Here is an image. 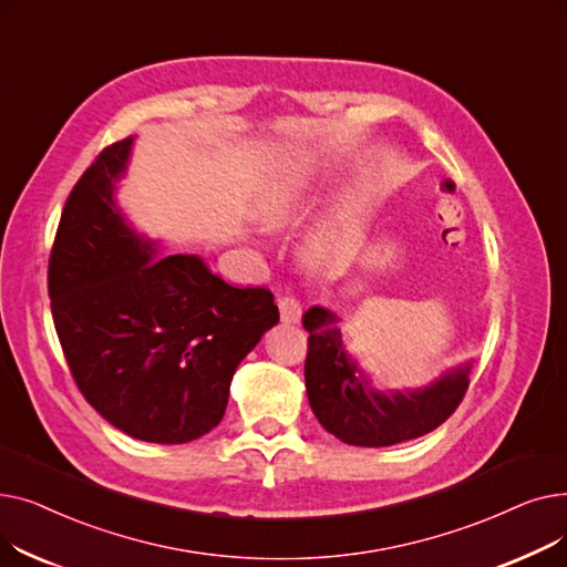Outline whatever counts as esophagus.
I'll list each match as a JSON object with an SVG mask.
<instances>
[{
	"label": "esophagus",
	"instance_id": "obj_1",
	"mask_svg": "<svg viewBox=\"0 0 567 567\" xmlns=\"http://www.w3.org/2000/svg\"><path fill=\"white\" fill-rule=\"evenodd\" d=\"M278 308H280V319L282 321H287V323H299L301 321L303 308H301V301L296 299L293 293H280L278 296Z\"/></svg>",
	"mask_w": 567,
	"mask_h": 567
}]
</instances>
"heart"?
I'll use <instances>...</instances> for the list:
<instances>
[{"instance_id": "b5f03b06", "label": "heart", "mask_w": 567, "mask_h": 567, "mask_svg": "<svg viewBox=\"0 0 567 567\" xmlns=\"http://www.w3.org/2000/svg\"><path fill=\"white\" fill-rule=\"evenodd\" d=\"M306 206H308L306 188L299 178L291 176V178H285L282 184H278L264 197V202L259 204V220L266 227H285V225H291L293 220H299L301 214L306 212ZM306 250L315 261H331L340 257L344 248H342L338 229L326 225L308 238Z\"/></svg>"}]
</instances>
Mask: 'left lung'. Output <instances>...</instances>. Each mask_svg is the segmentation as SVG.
Listing matches in <instances>:
<instances>
[{"instance_id":"left-lung-1","label":"left lung","mask_w":567,"mask_h":567,"mask_svg":"<svg viewBox=\"0 0 567 567\" xmlns=\"http://www.w3.org/2000/svg\"><path fill=\"white\" fill-rule=\"evenodd\" d=\"M338 315L310 308L303 315L308 338L306 389L317 421L349 445H393L419 439L445 423L460 406L471 365L455 368L419 391L381 393L342 344Z\"/></svg>"}]
</instances>
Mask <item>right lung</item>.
Here are the masks:
<instances>
[{"label":"right lung","instance_id":"right-lung-1","mask_svg":"<svg viewBox=\"0 0 567 567\" xmlns=\"http://www.w3.org/2000/svg\"><path fill=\"white\" fill-rule=\"evenodd\" d=\"M133 137L73 186L48 264L54 329L84 400L133 439L186 443L225 415L231 377L278 323L274 293L195 255L161 257L114 202Z\"/></svg>","mask_w":567,"mask_h":567}]
</instances>
